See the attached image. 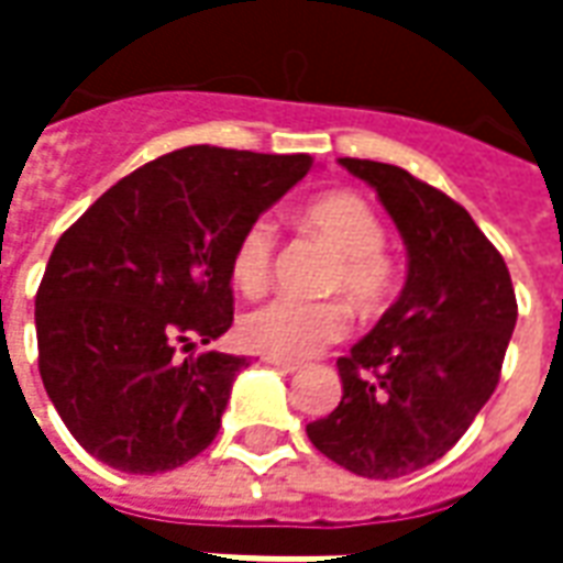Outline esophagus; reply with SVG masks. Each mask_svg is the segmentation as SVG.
Returning a JSON list of instances; mask_svg holds the SVG:
<instances>
[{"mask_svg": "<svg viewBox=\"0 0 563 563\" xmlns=\"http://www.w3.org/2000/svg\"><path fill=\"white\" fill-rule=\"evenodd\" d=\"M262 362L271 367H277V371H283V374H295V371H301V362H289V358H271V355H265Z\"/></svg>", "mask_w": 563, "mask_h": 563, "instance_id": "esophagus-1", "label": "esophagus"}]
</instances>
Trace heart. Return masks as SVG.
Segmentation results:
<instances>
[{"label": "heart", "instance_id": "1", "mask_svg": "<svg viewBox=\"0 0 563 563\" xmlns=\"http://www.w3.org/2000/svg\"><path fill=\"white\" fill-rule=\"evenodd\" d=\"M305 225L338 253L325 289L343 292L362 310H374L391 292V262L383 253L386 229L355 192H329L305 208ZM277 250V222L258 217L246 225L232 253V283L244 295L265 289ZM350 331V313L341 301L271 298L246 310L238 322L241 343L271 358H310Z\"/></svg>", "mask_w": 563, "mask_h": 563}]
</instances>
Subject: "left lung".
<instances>
[{
    "instance_id": "left-lung-1",
    "label": "left lung",
    "mask_w": 563,
    "mask_h": 563,
    "mask_svg": "<svg viewBox=\"0 0 563 563\" xmlns=\"http://www.w3.org/2000/svg\"><path fill=\"white\" fill-rule=\"evenodd\" d=\"M377 189L407 246V283L338 358L343 398L307 424L310 443L355 476L395 479L455 446L492 398L516 292L504 256L467 210L398 165L341 159Z\"/></svg>"
}]
</instances>
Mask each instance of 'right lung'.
Wrapping results in <instances>:
<instances>
[{
  "label": "right lung",
  "mask_w": 563,
  "mask_h": 563,
  "mask_svg": "<svg viewBox=\"0 0 563 563\" xmlns=\"http://www.w3.org/2000/svg\"><path fill=\"white\" fill-rule=\"evenodd\" d=\"M310 168L305 153L174 150L63 232L35 295L38 371L92 459L162 473L210 446L250 362L192 350L232 329L241 232Z\"/></svg>",
  "instance_id": "obj_1"
}]
</instances>
